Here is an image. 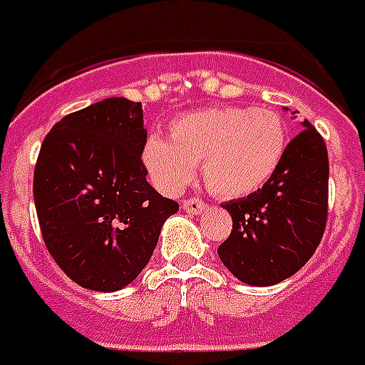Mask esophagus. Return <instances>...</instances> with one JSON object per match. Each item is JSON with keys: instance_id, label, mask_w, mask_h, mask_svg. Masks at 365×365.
Masks as SVG:
<instances>
[{"instance_id": "34e87169", "label": "esophagus", "mask_w": 365, "mask_h": 365, "mask_svg": "<svg viewBox=\"0 0 365 365\" xmlns=\"http://www.w3.org/2000/svg\"><path fill=\"white\" fill-rule=\"evenodd\" d=\"M182 209L186 212H192V215H200L207 209V203L200 197H188V200L182 201Z\"/></svg>"}]
</instances>
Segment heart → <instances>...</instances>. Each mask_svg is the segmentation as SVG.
Here are the masks:
<instances>
[{"label": "heart", "instance_id": "1", "mask_svg": "<svg viewBox=\"0 0 365 365\" xmlns=\"http://www.w3.org/2000/svg\"><path fill=\"white\" fill-rule=\"evenodd\" d=\"M287 145L282 118L269 109L209 107L180 116L169 141L150 137L143 162L158 188L175 194L201 164L207 188L218 196H247L277 169Z\"/></svg>", "mask_w": 365, "mask_h": 365}]
</instances>
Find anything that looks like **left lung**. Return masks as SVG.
Listing matches in <instances>:
<instances>
[{"label":"left lung","mask_w":365,"mask_h":365,"mask_svg":"<svg viewBox=\"0 0 365 365\" xmlns=\"http://www.w3.org/2000/svg\"><path fill=\"white\" fill-rule=\"evenodd\" d=\"M328 175L324 139L303 120L267 182L224 203L233 224L218 256L239 281L269 287L307 264L326 230Z\"/></svg>","instance_id":"1"}]
</instances>
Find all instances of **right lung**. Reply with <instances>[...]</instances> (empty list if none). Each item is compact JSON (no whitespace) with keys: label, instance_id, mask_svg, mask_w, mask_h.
Returning a JSON list of instances; mask_svg holds the SVG:
<instances>
[{"label":"right lung","instance_id":"1","mask_svg":"<svg viewBox=\"0 0 365 365\" xmlns=\"http://www.w3.org/2000/svg\"><path fill=\"white\" fill-rule=\"evenodd\" d=\"M141 103L109 98L56 122L41 145L34 200L41 235L78 287L115 292L148 264L179 203L147 182Z\"/></svg>","mask_w":365,"mask_h":365}]
</instances>
